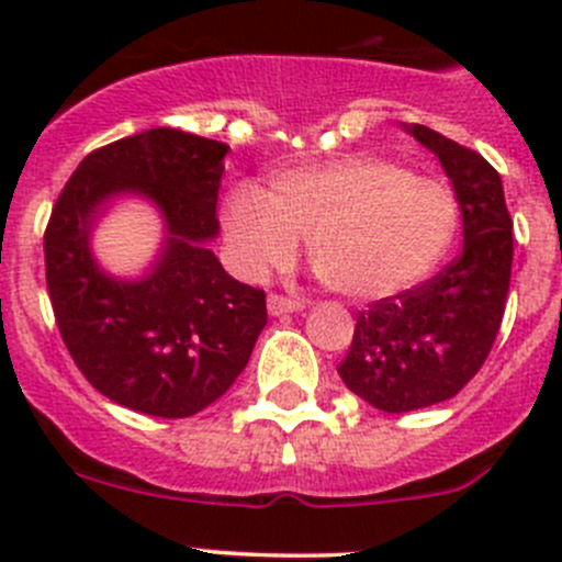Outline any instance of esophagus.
Masks as SVG:
<instances>
[{
	"label": "esophagus",
	"instance_id": "esophagus-1",
	"mask_svg": "<svg viewBox=\"0 0 562 562\" xmlns=\"http://www.w3.org/2000/svg\"><path fill=\"white\" fill-rule=\"evenodd\" d=\"M266 310H269V315L280 317V315L299 313V310H304V302L302 299L280 296V293H269V299H266Z\"/></svg>",
	"mask_w": 562,
	"mask_h": 562
}]
</instances>
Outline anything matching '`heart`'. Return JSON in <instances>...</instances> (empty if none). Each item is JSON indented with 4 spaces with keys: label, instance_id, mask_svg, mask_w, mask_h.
Masks as SVG:
<instances>
[{
    "label": "heart",
    "instance_id": "b5f03b06",
    "mask_svg": "<svg viewBox=\"0 0 562 562\" xmlns=\"http://www.w3.org/2000/svg\"><path fill=\"white\" fill-rule=\"evenodd\" d=\"M231 263L247 280L307 245L323 285L353 302L400 296L424 280L457 231L451 190L396 162L348 155L274 173L263 192L236 187L220 212Z\"/></svg>",
    "mask_w": 562,
    "mask_h": 562
}]
</instances>
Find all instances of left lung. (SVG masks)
<instances>
[{"mask_svg":"<svg viewBox=\"0 0 562 562\" xmlns=\"http://www.w3.org/2000/svg\"><path fill=\"white\" fill-rule=\"evenodd\" d=\"M402 127L451 179L462 212V252L424 285L381 299L356 317L353 342L337 372L383 413L451 400L481 370L501 331L514 260L512 217L495 168L424 124Z\"/></svg>","mask_w":562,"mask_h":562,"instance_id":"8db88e82","label":"left lung"}]
</instances>
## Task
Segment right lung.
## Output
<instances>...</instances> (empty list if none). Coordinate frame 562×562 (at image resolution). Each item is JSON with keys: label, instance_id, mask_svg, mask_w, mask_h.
<instances>
[{"label": "right lung", "instance_id": "1", "mask_svg": "<svg viewBox=\"0 0 562 562\" xmlns=\"http://www.w3.org/2000/svg\"><path fill=\"white\" fill-rule=\"evenodd\" d=\"M228 146L176 127L113 140L81 160L45 228L56 326L89 383L116 405L187 418L217 402L266 326V293L234 280L217 239ZM122 194L164 217L161 252L140 278H113L91 252L97 220Z\"/></svg>", "mask_w": 562, "mask_h": 562}]
</instances>
